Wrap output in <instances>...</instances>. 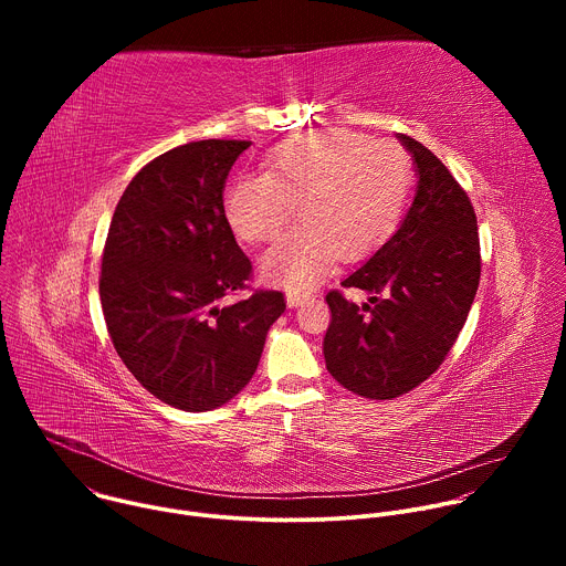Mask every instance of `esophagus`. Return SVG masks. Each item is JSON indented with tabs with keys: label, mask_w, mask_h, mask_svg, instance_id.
Masks as SVG:
<instances>
[{
	"label": "esophagus",
	"mask_w": 566,
	"mask_h": 566,
	"mask_svg": "<svg viewBox=\"0 0 566 566\" xmlns=\"http://www.w3.org/2000/svg\"><path fill=\"white\" fill-rule=\"evenodd\" d=\"M304 300H308V293H297V291H289V293H286V306H289V308L300 306Z\"/></svg>",
	"instance_id": "1"
}]
</instances>
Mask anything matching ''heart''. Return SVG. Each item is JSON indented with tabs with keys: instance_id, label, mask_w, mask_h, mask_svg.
Masks as SVG:
<instances>
[{
	"instance_id": "heart-1",
	"label": "heart",
	"mask_w": 566,
	"mask_h": 566,
	"mask_svg": "<svg viewBox=\"0 0 566 566\" xmlns=\"http://www.w3.org/2000/svg\"><path fill=\"white\" fill-rule=\"evenodd\" d=\"M412 188L406 149L347 129L291 136L264 158V177H239L223 197L230 230L247 244L273 241L293 228L262 262L266 282L308 291L336 260L371 255L398 228Z\"/></svg>"
}]
</instances>
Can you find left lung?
<instances>
[{
    "label": "left lung",
    "instance_id": "obj_1",
    "mask_svg": "<svg viewBox=\"0 0 566 566\" xmlns=\"http://www.w3.org/2000/svg\"><path fill=\"white\" fill-rule=\"evenodd\" d=\"M412 156L417 195L396 232L343 280L363 304L332 291L325 336L329 374L365 398H396L439 369L476 295L481 260L468 195L419 140L396 134Z\"/></svg>",
    "mask_w": 566,
    "mask_h": 566
}]
</instances>
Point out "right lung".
I'll use <instances>...</instances> for the list:
<instances>
[{"mask_svg": "<svg viewBox=\"0 0 566 566\" xmlns=\"http://www.w3.org/2000/svg\"><path fill=\"white\" fill-rule=\"evenodd\" d=\"M251 140H195L156 156L123 192L103 253L101 304L134 378L184 412L221 408L244 389L280 291L228 302L251 277L223 212L230 168Z\"/></svg>", "mask_w": 566, "mask_h": 566, "instance_id": "add662e5", "label": "right lung"}]
</instances>
